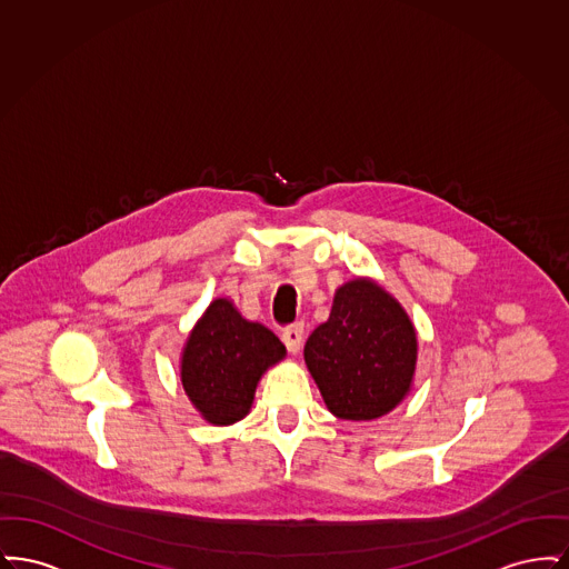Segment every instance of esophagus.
<instances>
[{
  "mask_svg": "<svg viewBox=\"0 0 569 569\" xmlns=\"http://www.w3.org/2000/svg\"><path fill=\"white\" fill-rule=\"evenodd\" d=\"M302 335H305V330H302L300 322L286 326L283 332H281V341L286 343V348H288L290 352L297 353L298 350H300V346H302Z\"/></svg>",
  "mask_w": 569,
  "mask_h": 569,
  "instance_id": "34e87169",
  "label": "esophagus"
}]
</instances>
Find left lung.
I'll list each match as a JSON object with an SVG mask.
<instances>
[{"mask_svg":"<svg viewBox=\"0 0 569 569\" xmlns=\"http://www.w3.org/2000/svg\"><path fill=\"white\" fill-rule=\"evenodd\" d=\"M418 337L406 309L371 279L356 277L330 318L305 343V362L326 407L343 420H373L411 390Z\"/></svg>","mask_w":569,"mask_h":569,"instance_id":"8db88e82","label":"left lung"}]
</instances>
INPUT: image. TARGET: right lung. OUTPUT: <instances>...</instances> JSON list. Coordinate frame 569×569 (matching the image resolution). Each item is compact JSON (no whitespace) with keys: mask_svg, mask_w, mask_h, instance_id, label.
Wrapping results in <instances>:
<instances>
[{"mask_svg":"<svg viewBox=\"0 0 569 569\" xmlns=\"http://www.w3.org/2000/svg\"><path fill=\"white\" fill-rule=\"evenodd\" d=\"M286 346L267 326L249 322L232 300L216 298L196 322L181 353V383L200 416L226 427L244 418L267 369Z\"/></svg>","mask_w":569,"mask_h":569,"instance_id":"right-lung-1","label":"right lung"}]
</instances>
